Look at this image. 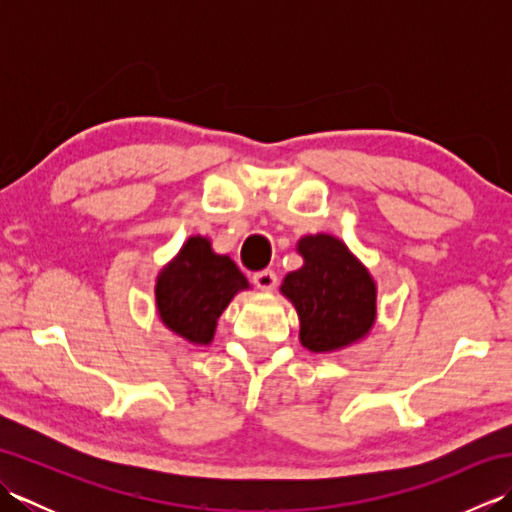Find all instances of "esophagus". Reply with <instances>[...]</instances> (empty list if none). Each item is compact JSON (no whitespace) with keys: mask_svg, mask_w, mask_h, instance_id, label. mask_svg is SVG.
I'll return each mask as SVG.
<instances>
[{"mask_svg":"<svg viewBox=\"0 0 512 512\" xmlns=\"http://www.w3.org/2000/svg\"><path fill=\"white\" fill-rule=\"evenodd\" d=\"M253 284L259 290H273L277 286V273L275 270H259L253 275Z\"/></svg>","mask_w":512,"mask_h":512,"instance_id":"esophagus-1","label":"esophagus"}]
</instances>
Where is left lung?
I'll list each match as a JSON object with an SVG mask.
<instances>
[{
    "label": "left lung",
    "instance_id": "obj_1",
    "mask_svg": "<svg viewBox=\"0 0 512 512\" xmlns=\"http://www.w3.org/2000/svg\"><path fill=\"white\" fill-rule=\"evenodd\" d=\"M303 266L281 292L299 314V339L310 352H334L361 341L376 321V284L367 268L332 235L303 237Z\"/></svg>",
    "mask_w": 512,
    "mask_h": 512
}]
</instances>
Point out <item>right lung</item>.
<instances>
[{
  "label": "right lung",
  "mask_w": 512,
  "mask_h": 512,
  "mask_svg": "<svg viewBox=\"0 0 512 512\" xmlns=\"http://www.w3.org/2000/svg\"><path fill=\"white\" fill-rule=\"evenodd\" d=\"M244 288L248 281L231 257L215 255L206 237H189L178 257L158 275V314L171 332L206 345L213 341L220 314Z\"/></svg>",
  "instance_id": "1"
}]
</instances>
